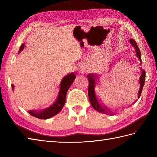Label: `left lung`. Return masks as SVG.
Here are the masks:
<instances>
[{"label": "left lung", "instance_id": "obj_1", "mask_svg": "<svg viewBox=\"0 0 157 157\" xmlns=\"http://www.w3.org/2000/svg\"><path fill=\"white\" fill-rule=\"evenodd\" d=\"M129 42L132 44V46H134V48H136V55H137V56L140 59V61L142 62L140 51V49L138 48L137 44H136V41L133 38H131L129 40ZM141 70H142V75L140 77V90L138 92V98H140V95H141V93H142V89H143V86H144V82H145V78H146L145 70L142 69H141ZM88 82H89L88 96H89L90 102V104H91L92 107L94 108L96 111H97L100 113H105V114H109L110 115H115L114 113H112L111 111H110L107 108L104 107V106L102 107V106H101V105L99 104L98 100L96 97L95 92H94L95 75L93 74H89L88 75Z\"/></svg>", "mask_w": 157, "mask_h": 157}]
</instances>
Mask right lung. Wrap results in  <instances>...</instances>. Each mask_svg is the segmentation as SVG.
<instances>
[{
  "instance_id": "1",
  "label": "right lung",
  "mask_w": 157,
  "mask_h": 157,
  "mask_svg": "<svg viewBox=\"0 0 157 157\" xmlns=\"http://www.w3.org/2000/svg\"><path fill=\"white\" fill-rule=\"evenodd\" d=\"M23 48H24V44H23L19 48V52L21 51ZM75 78V76L74 73H71L70 74L66 75L62 79L61 86H60V92L58 96V98L52 106L42 110V111H29L28 113L31 115L40 119H46L51 118L52 117L57 114V113L61 111V110L63 109V106L65 105L67 92L69 87L72 84L73 81H74ZM11 86L12 89L13 90L14 86L11 85Z\"/></svg>"
}]
</instances>
